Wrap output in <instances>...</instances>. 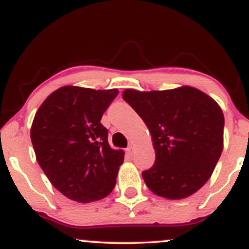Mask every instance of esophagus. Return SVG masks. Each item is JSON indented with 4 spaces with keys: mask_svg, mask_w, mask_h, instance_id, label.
Listing matches in <instances>:
<instances>
[{
    "mask_svg": "<svg viewBox=\"0 0 249 249\" xmlns=\"http://www.w3.org/2000/svg\"><path fill=\"white\" fill-rule=\"evenodd\" d=\"M125 152H127V154L129 156H132L134 154V147L132 146V144H130V146L125 149Z\"/></svg>",
    "mask_w": 249,
    "mask_h": 249,
    "instance_id": "34e87169",
    "label": "esophagus"
}]
</instances>
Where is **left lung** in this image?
Here are the masks:
<instances>
[{
	"instance_id": "obj_1",
	"label": "left lung",
	"mask_w": 249,
	"mask_h": 249,
	"mask_svg": "<svg viewBox=\"0 0 249 249\" xmlns=\"http://www.w3.org/2000/svg\"><path fill=\"white\" fill-rule=\"evenodd\" d=\"M122 97L149 129L155 162L142 172L148 188L159 196L178 200L205 185L223 148L221 108L196 88L139 91Z\"/></svg>"
}]
</instances>
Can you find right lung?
Instances as JSON below:
<instances>
[{"instance_id": "add662e5", "label": "right lung", "mask_w": 249, "mask_h": 249, "mask_svg": "<svg viewBox=\"0 0 249 249\" xmlns=\"http://www.w3.org/2000/svg\"><path fill=\"white\" fill-rule=\"evenodd\" d=\"M119 94L66 86L44 100L30 130L36 160L52 185L81 203L101 200L116 183L124 159L108 143L101 117Z\"/></svg>"}]
</instances>
